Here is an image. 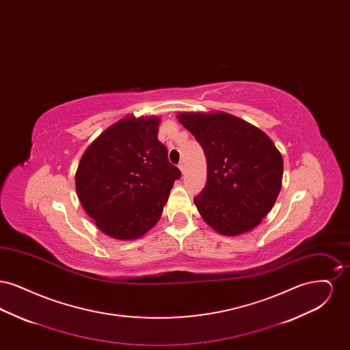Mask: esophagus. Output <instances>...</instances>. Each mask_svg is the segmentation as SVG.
<instances>
[{
    "label": "esophagus",
    "instance_id": "34e87169",
    "mask_svg": "<svg viewBox=\"0 0 350 350\" xmlns=\"http://www.w3.org/2000/svg\"><path fill=\"white\" fill-rule=\"evenodd\" d=\"M178 169H180V170H181V173H185V165H183V161H181V163H180V164H178Z\"/></svg>",
    "mask_w": 350,
    "mask_h": 350
}]
</instances>
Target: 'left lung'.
<instances>
[{"mask_svg": "<svg viewBox=\"0 0 350 350\" xmlns=\"http://www.w3.org/2000/svg\"><path fill=\"white\" fill-rule=\"evenodd\" d=\"M177 119L207 161L206 186L194 198L200 217L224 236L250 232L281 191V152L264 131L228 113H181Z\"/></svg>", "mask_w": 350, "mask_h": 350, "instance_id": "1", "label": "left lung"}]
</instances>
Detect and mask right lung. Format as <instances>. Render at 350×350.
Returning <instances> with one entry per match:
<instances>
[{
  "instance_id": "obj_1",
  "label": "right lung",
  "mask_w": 350,
  "mask_h": 350,
  "mask_svg": "<svg viewBox=\"0 0 350 350\" xmlns=\"http://www.w3.org/2000/svg\"><path fill=\"white\" fill-rule=\"evenodd\" d=\"M160 118H122L85 150L76 191L86 214L107 236L136 240L161 217L181 177L157 139Z\"/></svg>"
}]
</instances>
